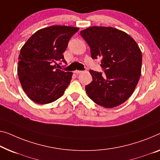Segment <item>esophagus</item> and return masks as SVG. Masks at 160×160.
Segmentation results:
<instances>
[{
  "instance_id": "1",
  "label": "esophagus",
  "mask_w": 160,
  "mask_h": 160,
  "mask_svg": "<svg viewBox=\"0 0 160 160\" xmlns=\"http://www.w3.org/2000/svg\"><path fill=\"white\" fill-rule=\"evenodd\" d=\"M81 72H82V71H80V70H75V71H74V73L77 74V75H78V74H80Z\"/></svg>"
}]
</instances>
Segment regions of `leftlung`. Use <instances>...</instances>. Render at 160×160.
Returning a JSON list of instances; mask_svg holds the SVG:
<instances>
[{
	"label": "left lung",
	"instance_id": "1",
	"mask_svg": "<svg viewBox=\"0 0 160 160\" xmlns=\"http://www.w3.org/2000/svg\"><path fill=\"white\" fill-rule=\"evenodd\" d=\"M92 59L101 57L104 74L90 70L92 81L85 86L88 97L111 108L124 103L134 91L141 76L142 55L131 36L113 27H91L80 32Z\"/></svg>",
	"mask_w": 160,
	"mask_h": 160
}]
</instances>
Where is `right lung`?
Here are the masks:
<instances>
[{
	"label": "right lung",
	"instance_id": "add662e5",
	"mask_svg": "<svg viewBox=\"0 0 160 160\" xmlns=\"http://www.w3.org/2000/svg\"><path fill=\"white\" fill-rule=\"evenodd\" d=\"M79 28L51 26L35 32L21 47L17 72L21 87L35 103L47 104L64 94L72 72L57 69L69 40Z\"/></svg>",
	"mask_w": 160,
	"mask_h": 160
}]
</instances>
